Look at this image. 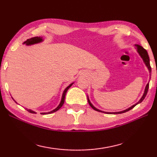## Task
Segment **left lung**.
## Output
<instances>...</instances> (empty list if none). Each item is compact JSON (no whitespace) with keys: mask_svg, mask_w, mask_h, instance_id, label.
I'll list each match as a JSON object with an SVG mask.
<instances>
[{"mask_svg":"<svg viewBox=\"0 0 157 157\" xmlns=\"http://www.w3.org/2000/svg\"><path fill=\"white\" fill-rule=\"evenodd\" d=\"M135 46L136 47V49H137V52H138L139 54L140 55V56H141L142 59H143V60H144V63L145 64V65H146V67H147L148 70H149V72L150 73V78H151V71H152V69H151V67H150V58H149V56H148V54H147V52L145 50V49L143 48L142 46L139 45H135ZM148 88H149V83H148L146 86H145V91H144V94H143L142 97L141 98V99H140L139 101V102H137L136 104H134V105H133L132 106H131L130 108H129L128 109H125V110L123 111H121V112H103V111H101L100 110V109H98L97 108H96L95 107L92 105V104L91 103V102L90 101V99L88 97H87V100H88V103L90 104V105L92 107V108L94 109V110L96 111H98V112H104V113H106V114H122V113H124V112H128L129 110H130V109H132L133 108H134L137 104H139L140 103H141L143 101H144V99L145 98V97H146L147 95V91H148Z\"/></svg>","mask_w":157,"mask_h":157,"instance_id":"1","label":"left lung"}]
</instances>
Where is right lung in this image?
Wrapping results in <instances>:
<instances>
[{"mask_svg": "<svg viewBox=\"0 0 157 157\" xmlns=\"http://www.w3.org/2000/svg\"><path fill=\"white\" fill-rule=\"evenodd\" d=\"M43 40V38L42 37H38V36H36V37H33V38H29V39H27L26 41H25V42L23 43V44H25V45H34V44H36V43H40L42 42ZM74 83H71L70 86H68L65 89L64 91H63V95H62V98H61V101H60V102L59 103V105H58V107L56 108H55L54 109H53V110L51 111V112H43V113H40L41 114H52L53 113V112H56L57 110H59V109L61 108V107L63 106V103H64L65 102V94L66 93H67V91L69 90V88L72 86ZM14 101V100H13ZM16 102V101H15ZM27 111H28L29 112H30V113H32V114H36L34 111H32V109H26Z\"/></svg>", "mask_w": 157, "mask_h": 157, "instance_id": "add662e5", "label": "right lung"}]
</instances>
